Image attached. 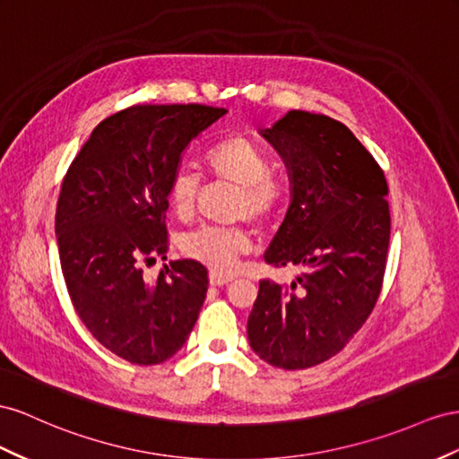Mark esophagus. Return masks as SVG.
<instances>
[{
	"label": "esophagus",
	"mask_w": 459,
	"mask_h": 459,
	"mask_svg": "<svg viewBox=\"0 0 459 459\" xmlns=\"http://www.w3.org/2000/svg\"><path fill=\"white\" fill-rule=\"evenodd\" d=\"M233 278L231 276H224V274H216V272H210V286H226Z\"/></svg>",
	"instance_id": "34e87169"
}]
</instances>
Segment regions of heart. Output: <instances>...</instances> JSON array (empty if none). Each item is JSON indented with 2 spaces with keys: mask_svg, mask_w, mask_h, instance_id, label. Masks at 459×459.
<instances>
[{
  "mask_svg": "<svg viewBox=\"0 0 459 459\" xmlns=\"http://www.w3.org/2000/svg\"><path fill=\"white\" fill-rule=\"evenodd\" d=\"M210 176L238 185L233 199V218L266 221L281 204L280 183L270 176L266 154L241 134H230L212 144L204 154ZM201 193V178L191 168H178L168 181V203L179 218L195 212ZM181 253L199 260L216 274L233 270L238 256L251 249V238L241 226H201L185 233Z\"/></svg>",
  "mask_w": 459,
  "mask_h": 459,
  "instance_id": "b5f03b06",
  "label": "heart"
}]
</instances>
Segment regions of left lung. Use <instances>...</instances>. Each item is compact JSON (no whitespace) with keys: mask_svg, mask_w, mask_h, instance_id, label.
Segmentation results:
<instances>
[{"mask_svg":"<svg viewBox=\"0 0 459 459\" xmlns=\"http://www.w3.org/2000/svg\"><path fill=\"white\" fill-rule=\"evenodd\" d=\"M260 134L288 168L291 203L264 260L297 266L290 286L258 283L247 338L295 370L343 350L373 313L390 243L384 171L343 123L291 109Z\"/></svg>","mask_w":459,"mask_h":459,"instance_id":"1","label":"left lung"}]
</instances>
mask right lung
Segmentation results:
<instances>
[{
  "label": "right lung",
  "instance_id": "1",
  "mask_svg": "<svg viewBox=\"0 0 459 459\" xmlns=\"http://www.w3.org/2000/svg\"><path fill=\"white\" fill-rule=\"evenodd\" d=\"M228 109L133 106L106 117L61 185L56 235L69 297L106 350L134 365L176 355L199 318L208 272L176 260L158 278L143 263L166 258L168 181L181 154Z\"/></svg>",
  "mask_w": 459,
  "mask_h": 459
}]
</instances>
